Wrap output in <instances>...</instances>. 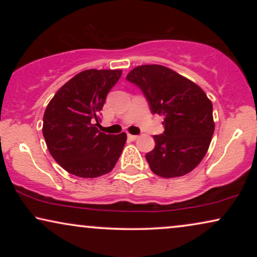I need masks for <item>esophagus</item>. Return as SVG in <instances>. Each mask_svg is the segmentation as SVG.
Masks as SVG:
<instances>
[{
  "label": "esophagus",
  "mask_w": 257,
  "mask_h": 257,
  "mask_svg": "<svg viewBox=\"0 0 257 257\" xmlns=\"http://www.w3.org/2000/svg\"><path fill=\"white\" fill-rule=\"evenodd\" d=\"M127 137H128V139H131V140H137V139L139 138L138 136H133V135H130V133H128V135H127Z\"/></svg>",
  "instance_id": "esophagus-1"
}]
</instances>
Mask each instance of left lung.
<instances>
[{
  "mask_svg": "<svg viewBox=\"0 0 257 257\" xmlns=\"http://www.w3.org/2000/svg\"><path fill=\"white\" fill-rule=\"evenodd\" d=\"M149 101L151 112L164 117L163 135L146 154L151 171L163 178L189 173L201 163L214 133L213 105L199 85L166 66H137L126 76Z\"/></svg>",
  "mask_w": 257,
  "mask_h": 257,
  "instance_id": "obj_1",
  "label": "left lung"
}]
</instances>
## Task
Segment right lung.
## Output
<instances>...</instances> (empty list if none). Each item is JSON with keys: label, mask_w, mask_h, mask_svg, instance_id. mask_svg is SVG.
<instances>
[{"label": "right lung", "mask_w": 257, "mask_h": 257, "mask_svg": "<svg viewBox=\"0 0 257 257\" xmlns=\"http://www.w3.org/2000/svg\"><path fill=\"white\" fill-rule=\"evenodd\" d=\"M121 70L90 69L59 89L45 108L43 136L56 163L80 178H97L113 170L126 133L99 132V112Z\"/></svg>", "instance_id": "add662e5"}]
</instances>
